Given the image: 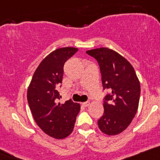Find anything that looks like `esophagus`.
Instances as JSON below:
<instances>
[{
  "label": "esophagus",
  "mask_w": 160,
  "mask_h": 160,
  "mask_svg": "<svg viewBox=\"0 0 160 160\" xmlns=\"http://www.w3.org/2000/svg\"><path fill=\"white\" fill-rule=\"evenodd\" d=\"M82 105H83L84 107H87L89 105V102H85L82 103Z\"/></svg>",
  "instance_id": "1"
}]
</instances>
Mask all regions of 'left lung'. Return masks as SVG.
<instances>
[{
    "instance_id": "left-lung-1",
    "label": "left lung",
    "mask_w": 160,
    "mask_h": 160,
    "mask_svg": "<svg viewBox=\"0 0 160 160\" xmlns=\"http://www.w3.org/2000/svg\"><path fill=\"white\" fill-rule=\"evenodd\" d=\"M99 65L103 89H108L103 102L104 113L98 120L100 131L116 135L132 122L139 105L140 85L134 68L127 59L107 48L87 51Z\"/></svg>"
}]
</instances>
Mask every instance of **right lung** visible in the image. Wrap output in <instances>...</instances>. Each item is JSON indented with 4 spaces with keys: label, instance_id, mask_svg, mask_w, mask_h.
Wrapping results in <instances>:
<instances>
[{
    "label": "right lung",
    "instance_id": "obj_1",
    "mask_svg": "<svg viewBox=\"0 0 160 160\" xmlns=\"http://www.w3.org/2000/svg\"><path fill=\"white\" fill-rule=\"evenodd\" d=\"M78 51L73 47L51 52L36 68L27 90V100L33 118L44 132L56 139H64L73 131L80 105L71 99L64 104L57 90L62 83L64 65Z\"/></svg>",
    "mask_w": 160,
    "mask_h": 160
}]
</instances>
